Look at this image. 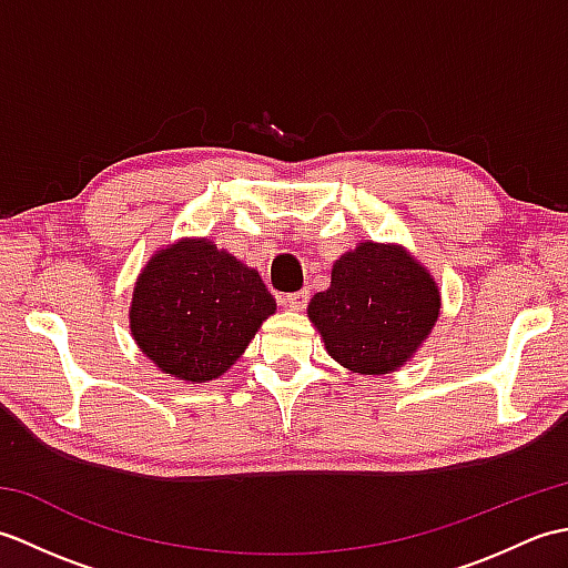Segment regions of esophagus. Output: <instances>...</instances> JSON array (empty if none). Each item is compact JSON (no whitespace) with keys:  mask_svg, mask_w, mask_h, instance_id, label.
<instances>
[{"mask_svg":"<svg viewBox=\"0 0 568 568\" xmlns=\"http://www.w3.org/2000/svg\"><path fill=\"white\" fill-rule=\"evenodd\" d=\"M307 300H310V293H307V291H300V293L283 295V305L300 312V310H305V307H307Z\"/></svg>","mask_w":568,"mask_h":568,"instance_id":"1","label":"esophagus"}]
</instances>
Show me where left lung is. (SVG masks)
Returning a JSON list of instances; mask_svg holds the SVG:
<instances>
[{
  "mask_svg": "<svg viewBox=\"0 0 568 568\" xmlns=\"http://www.w3.org/2000/svg\"><path fill=\"white\" fill-rule=\"evenodd\" d=\"M439 310V285L413 253L361 241L332 265V285L310 300L307 317L336 364L383 376L417 354Z\"/></svg>",
  "mask_w": 568,
  "mask_h": 568,
  "instance_id": "left-lung-1",
  "label": "left lung"
}]
</instances>
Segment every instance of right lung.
I'll use <instances>...</instances> for the list:
<instances>
[{"mask_svg": "<svg viewBox=\"0 0 568 568\" xmlns=\"http://www.w3.org/2000/svg\"><path fill=\"white\" fill-rule=\"evenodd\" d=\"M273 312L275 297L256 268L207 236H185L141 268L129 329L159 371L183 383H210L236 364Z\"/></svg>", "mask_w": 568, "mask_h": 568, "instance_id": "1", "label": "right lung"}]
</instances>
